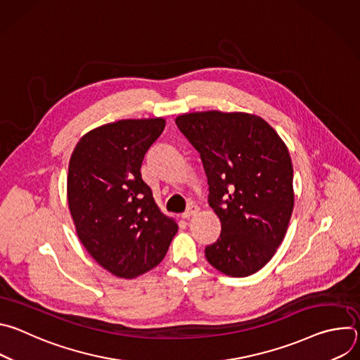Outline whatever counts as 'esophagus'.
Segmentation results:
<instances>
[{
  "label": "esophagus",
  "mask_w": 360,
  "mask_h": 360,
  "mask_svg": "<svg viewBox=\"0 0 360 360\" xmlns=\"http://www.w3.org/2000/svg\"><path fill=\"white\" fill-rule=\"evenodd\" d=\"M198 212H199V207H196V205H191V207L182 214V218L189 219L191 217H195Z\"/></svg>",
  "instance_id": "esophagus-1"
}]
</instances>
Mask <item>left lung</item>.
<instances>
[{
  "mask_svg": "<svg viewBox=\"0 0 360 360\" xmlns=\"http://www.w3.org/2000/svg\"><path fill=\"white\" fill-rule=\"evenodd\" d=\"M175 122L200 153L210 203L222 226L205 256L228 276L258 272L285 239L293 212L286 143L264 118L246 112H189Z\"/></svg>",
  "mask_w": 360,
  "mask_h": 360,
  "instance_id": "obj_1",
  "label": "left lung"
}]
</instances>
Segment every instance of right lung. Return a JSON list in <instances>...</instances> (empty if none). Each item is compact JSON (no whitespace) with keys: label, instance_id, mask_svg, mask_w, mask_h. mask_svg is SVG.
<instances>
[{"label":"right lung","instance_id":"1","mask_svg":"<svg viewBox=\"0 0 360 360\" xmlns=\"http://www.w3.org/2000/svg\"><path fill=\"white\" fill-rule=\"evenodd\" d=\"M164 128L161 117L101 125L78 141L70 160L67 198L77 235L94 261L118 278L155 268L178 232L141 175Z\"/></svg>","mask_w":360,"mask_h":360}]
</instances>
